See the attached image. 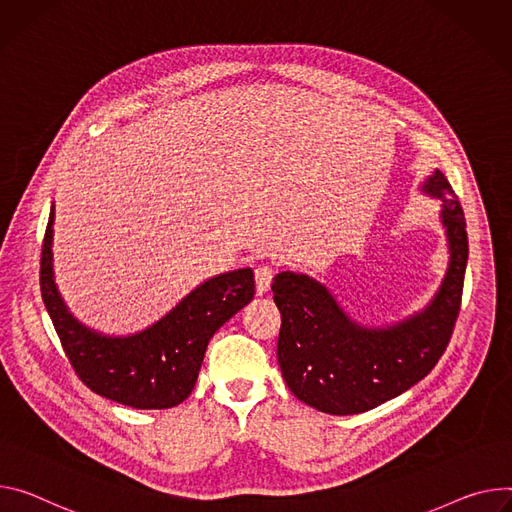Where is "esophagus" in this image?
Instances as JSON below:
<instances>
[{
  "label": "esophagus",
  "mask_w": 512,
  "mask_h": 512,
  "mask_svg": "<svg viewBox=\"0 0 512 512\" xmlns=\"http://www.w3.org/2000/svg\"><path fill=\"white\" fill-rule=\"evenodd\" d=\"M273 273H275V271H273L271 265H259V267L255 269V290H257L259 296L269 290L271 280H273Z\"/></svg>",
  "instance_id": "34e87169"
}]
</instances>
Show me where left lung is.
<instances>
[{"label":"left lung","instance_id":"left-lung-1","mask_svg":"<svg viewBox=\"0 0 512 512\" xmlns=\"http://www.w3.org/2000/svg\"><path fill=\"white\" fill-rule=\"evenodd\" d=\"M441 198L449 269L431 306L394 327L353 324L327 288L304 273H277L271 292L282 327L277 361L296 398L327 414H359L421 382L445 353L461 308L468 263L466 218L441 171L423 185Z\"/></svg>","mask_w":512,"mask_h":512}]
</instances>
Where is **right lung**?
Listing matches in <instances>:
<instances>
[{
	"instance_id": "add662e5",
	"label": "right lung",
	"mask_w": 512,
	"mask_h": 512,
	"mask_svg": "<svg viewBox=\"0 0 512 512\" xmlns=\"http://www.w3.org/2000/svg\"><path fill=\"white\" fill-rule=\"evenodd\" d=\"M53 218L55 208L40 249V294L77 378L91 392L136 410L181 404L196 386L212 335L253 300V271L247 267L212 277L143 333L102 337L81 327L55 288Z\"/></svg>"
}]
</instances>
